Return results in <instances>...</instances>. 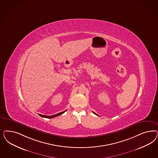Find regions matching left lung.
<instances>
[{"label": "left lung", "mask_w": 158, "mask_h": 158, "mask_svg": "<svg viewBox=\"0 0 158 158\" xmlns=\"http://www.w3.org/2000/svg\"><path fill=\"white\" fill-rule=\"evenodd\" d=\"M94 114H96V115H97V116H98V114H96V113H95V112H94Z\"/></svg>", "instance_id": "1"}]
</instances>
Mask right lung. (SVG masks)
I'll list each match as a JSON object with an SVG mask.
<instances>
[{
  "label": "right lung",
  "mask_w": 158,
  "mask_h": 158,
  "mask_svg": "<svg viewBox=\"0 0 158 158\" xmlns=\"http://www.w3.org/2000/svg\"><path fill=\"white\" fill-rule=\"evenodd\" d=\"M66 111V110H64V111H63V112H60V113H57V114H55V115H52V116H45V115H42V114H39L40 116H41V117L51 118H53V117L58 116H59V115H61V114H62L63 113H64Z\"/></svg>",
  "instance_id": "add662e5"
}]
</instances>
